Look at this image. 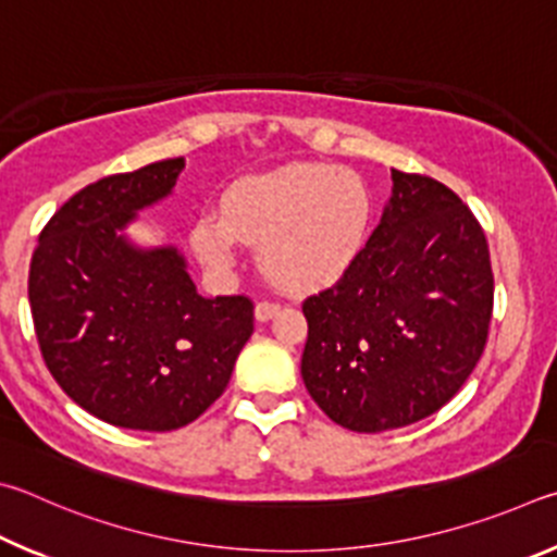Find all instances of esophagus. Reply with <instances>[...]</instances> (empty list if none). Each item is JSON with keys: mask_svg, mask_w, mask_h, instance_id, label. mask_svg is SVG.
I'll list each match as a JSON object with an SVG mask.
<instances>
[{"mask_svg": "<svg viewBox=\"0 0 557 557\" xmlns=\"http://www.w3.org/2000/svg\"><path fill=\"white\" fill-rule=\"evenodd\" d=\"M281 310L278 304H271V300H259L257 308H253V318L259 320V323H267L273 315H276Z\"/></svg>", "mask_w": 557, "mask_h": 557, "instance_id": "34e87169", "label": "esophagus"}]
</instances>
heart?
Instances as JSON below:
<instances>
[{
    "instance_id": "heart-1",
    "label": "heart",
    "mask_w": 557,
    "mask_h": 557,
    "mask_svg": "<svg viewBox=\"0 0 557 557\" xmlns=\"http://www.w3.org/2000/svg\"><path fill=\"white\" fill-rule=\"evenodd\" d=\"M374 200L352 169L290 163L234 183L218 214L193 224L190 242L210 269H230L237 242L257 249L263 276L288 294L333 286L352 269L372 227Z\"/></svg>"
}]
</instances>
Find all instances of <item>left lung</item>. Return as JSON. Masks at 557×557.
<instances>
[{"label": "left lung", "mask_w": 557, "mask_h": 557, "mask_svg": "<svg viewBox=\"0 0 557 557\" xmlns=\"http://www.w3.org/2000/svg\"><path fill=\"white\" fill-rule=\"evenodd\" d=\"M392 181L352 269L304 304L306 388L355 433L443 408L480 362L492 320L490 247L472 210L428 175L392 169Z\"/></svg>", "instance_id": "left-lung-1"}]
</instances>
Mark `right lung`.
<instances>
[{
	"instance_id": "add662e5",
	"label": "right lung",
	"mask_w": 557,
	"mask_h": 557,
	"mask_svg": "<svg viewBox=\"0 0 557 557\" xmlns=\"http://www.w3.org/2000/svg\"><path fill=\"white\" fill-rule=\"evenodd\" d=\"M183 169L165 159L75 193L48 220L28 271L48 372L87 413L129 431L202 416L253 333L249 298H202L173 244L139 247L124 234Z\"/></svg>"
}]
</instances>
